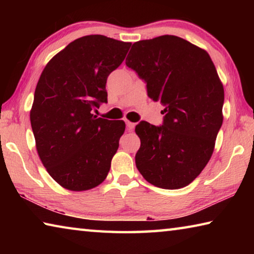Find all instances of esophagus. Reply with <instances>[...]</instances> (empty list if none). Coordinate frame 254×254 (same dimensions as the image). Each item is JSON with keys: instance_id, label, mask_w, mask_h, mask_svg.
I'll return each instance as SVG.
<instances>
[{"instance_id": "esophagus-1", "label": "esophagus", "mask_w": 254, "mask_h": 254, "mask_svg": "<svg viewBox=\"0 0 254 254\" xmlns=\"http://www.w3.org/2000/svg\"><path fill=\"white\" fill-rule=\"evenodd\" d=\"M126 124H127V131H133L134 130V127H135V124L134 123H132V122H130V121H126Z\"/></svg>"}]
</instances>
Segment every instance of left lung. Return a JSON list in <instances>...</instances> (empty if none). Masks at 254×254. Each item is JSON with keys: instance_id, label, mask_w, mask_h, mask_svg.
<instances>
[{"instance_id": "1", "label": "left lung", "mask_w": 254, "mask_h": 254, "mask_svg": "<svg viewBox=\"0 0 254 254\" xmlns=\"http://www.w3.org/2000/svg\"><path fill=\"white\" fill-rule=\"evenodd\" d=\"M126 64L165 114L162 126L135 127L137 170L157 187L187 186L209 161L223 123L224 88L212 59L183 38L161 36L133 44Z\"/></svg>"}]
</instances>
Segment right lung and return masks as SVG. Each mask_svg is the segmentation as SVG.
I'll return each mask as SVG.
<instances>
[{
	"mask_svg": "<svg viewBox=\"0 0 254 254\" xmlns=\"http://www.w3.org/2000/svg\"><path fill=\"white\" fill-rule=\"evenodd\" d=\"M130 47L101 34L81 37L41 72L30 121L42 163L64 188L87 190L109 174L126 123L97 118L92 111L107 103V77Z\"/></svg>",
	"mask_w": 254,
	"mask_h": 254,
	"instance_id": "add662e5",
	"label": "right lung"
}]
</instances>
